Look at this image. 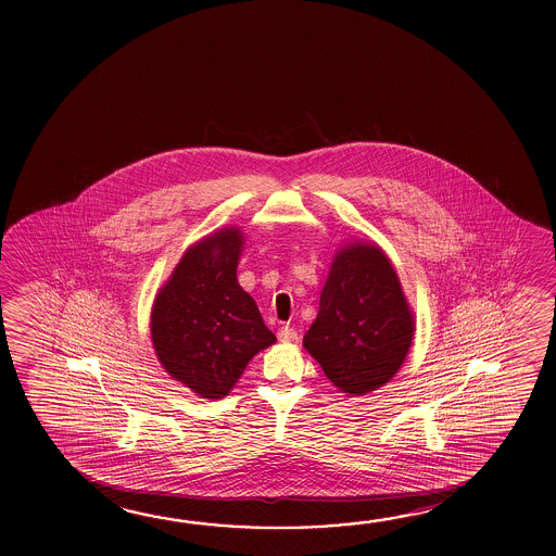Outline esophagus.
<instances>
[{
    "label": "esophagus",
    "mask_w": 556,
    "mask_h": 556,
    "mask_svg": "<svg viewBox=\"0 0 556 556\" xmlns=\"http://www.w3.org/2000/svg\"><path fill=\"white\" fill-rule=\"evenodd\" d=\"M277 337H279V341H282V343H291V341L299 339V333H296V329H292L291 326H282V328L277 331Z\"/></svg>",
    "instance_id": "34e87169"
}]
</instances>
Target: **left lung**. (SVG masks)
<instances>
[{"label": "left lung", "instance_id": "8db88e82", "mask_svg": "<svg viewBox=\"0 0 556 556\" xmlns=\"http://www.w3.org/2000/svg\"><path fill=\"white\" fill-rule=\"evenodd\" d=\"M413 329L390 260L378 247L351 244L331 264L304 346L336 388L365 395L400 370Z\"/></svg>", "mask_w": 556, "mask_h": 556}]
</instances>
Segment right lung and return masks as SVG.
<instances>
[{"label": "right lung", "instance_id": "right-lung-1", "mask_svg": "<svg viewBox=\"0 0 556 556\" xmlns=\"http://www.w3.org/2000/svg\"><path fill=\"white\" fill-rule=\"evenodd\" d=\"M242 242L232 227L191 247L153 306L159 361L205 400L225 397L252 356L275 343L254 299L237 281Z\"/></svg>", "mask_w": 556, "mask_h": 556}]
</instances>
